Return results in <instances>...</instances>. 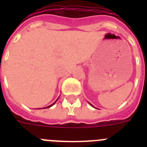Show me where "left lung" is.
Returning <instances> with one entry per match:
<instances>
[{"label":"left lung","instance_id":"8db88e82","mask_svg":"<svg viewBox=\"0 0 147 147\" xmlns=\"http://www.w3.org/2000/svg\"><path fill=\"white\" fill-rule=\"evenodd\" d=\"M89 104H90V105H91L92 107H94V106H93V105H91V104H90V103H89Z\"/></svg>","mask_w":147,"mask_h":147}]
</instances>
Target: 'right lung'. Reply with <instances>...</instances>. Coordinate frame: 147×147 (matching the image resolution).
<instances>
[{
  "label": "right lung",
  "instance_id": "add662e5",
  "mask_svg": "<svg viewBox=\"0 0 147 147\" xmlns=\"http://www.w3.org/2000/svg\"><path fill=\"white\" fill-rule=\"evenodd\" d=\"M58 98H57V100H56L55 102H54V103H53V104H52V105H49V106H48V107H43V108H49V107H52L53 105H54V104H55V103H56V102H57V100H58ZM43 108H42V109H43ZM40 109H41V108H40Z\"/></svg>",
  "mask_w": 147,
  "mask_h": 147
}]
</instances>
